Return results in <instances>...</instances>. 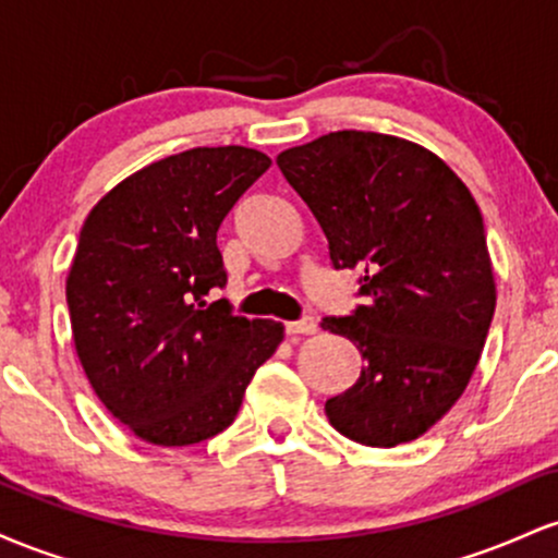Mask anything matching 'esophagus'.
<instances>
[{
	"label": "esophagus",
	"instance_id": "esophagus-1",
	"mask_svg": "<svg viewBox=\"0 0 558 558\" xmlns=\"http://www.w3.org/2000/svg\"><path fill=\"white\" fill-rule=\"evenodd\" d=\"M315 330H317V323H315V317H310V315L296 319V323H286L288 336H312Z\"/></svg>",
	"mask_w": 558,
	"mask_h": 558
}]
</instances>
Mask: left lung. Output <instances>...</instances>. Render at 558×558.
<instances>
[{
  "label": "left lung",
  "mask_w": 558,
  "mask_h": 558,
  "mask_svg": "<svg viewBox=\"0 0 558 558\" xmlns=\"http://www.w3.org/2000/svg\"><path fill=\"white\" fill-rule=\"evenodd\" d=\"M278 168L328 239L336 270H360L364 304L325 317L362 373L325 401L356 444L420 438L464 393L496 310L485 226L440 157L386 133L336 131L278 155Z\"/></svg>",
  "instance_id": "obj_1"
}]
</instances>
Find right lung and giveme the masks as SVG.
I'll list each match as a JSON object with an SVG mask.
<instances>
[{"label":"right lung","instance_id":"add662e5","mask_svg":"<svg viewBox=\"0 0 558 558\" xmlns=\"http://www.w3.org/2000/svg\"><path fill=\"white\" fill-rule=\"evenodd\" d=\"M270 157L196 146L133 172L81 228L68 275L73 341L94 393L155 446H194L239 414L283 341L272 319L235 317L217 230Z\"/></svg>","mask_w":558,"mask_h":558}]
</instances>
